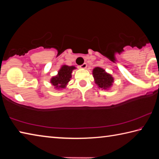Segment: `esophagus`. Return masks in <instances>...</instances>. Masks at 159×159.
Masks as SVG:
<instances>
[{
    "label": "esophagus",
    "mask_w": 159,
    "mask_h": 159,
    "mask_svg": "<svg viewBox=\"0 0 159 159\" xmlns=\"http://www.w3.org/2000/svg\"><path fill=\"white\" fill-rule=\"evenodd\" d=\"M86 67H87V64L86 63H84V64H83L82 65H80V69H85Z\"/></svg>",
    "instance_id": "1"
}]
</instances>
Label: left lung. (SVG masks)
Wrapping results in <instances>:
<instances>
[{
    "label": "left lung",
    "instance_id": "1",
    "mask_svg": "<svg viewBox=\"0 0 159 159\" xmlns=\"http://www.w3.org/2000/svg\"><path fill=\"white\" fill-rule=\"evenodd\" d=\"M93 76L95 84L101 90H108L112 87L114 82V77L101 67H95L93 70Z\"/></svg>",
    "mask_w": 159,
    "mask_h": 159
}]
</instances>
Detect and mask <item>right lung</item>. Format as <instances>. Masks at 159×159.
Segmentation results:
<instances>
[{"mask_svg":"<svg viewBox=\"0 0 159 159\" xmlns=\"http://www.w3.org/2000/svg\"><path fill=\"white\" fill-rule=\"evenodd\" d=\"M76 69V67L74 66H68L66 64L61 66L59 69L57 74L52 76L50 80L55 89L59 90L66 88L71 79L72 71Z\"/></svg>","mask_w":159,"mask_h":159,"instance_id":"1","label":"right lung"}]
</instances>
